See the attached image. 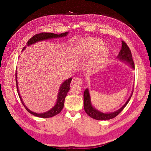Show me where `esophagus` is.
Here are the masks:
<instances>
[{
  "label": "esophagus",
  "instance_id": "34e87169",
  "mask_svg": "<svg viewBox=\"0 0 151 151\" xmlns=\"http://www.w3.org/2000/svg\"><path fill=\"white\" fill-rule=\"evenodd\" d=\"M72 82L77 84H82L83 83V80H82V79L80 78V77H76V78H74L72 80Z\"/></svg>",
  "mask_w": 151,
  "mask_h": 151
}]
</instances>
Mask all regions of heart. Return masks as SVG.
Segmentation results:
<instances>
[{
    "instance_id": "1",
    "label": "heart",
    "mask_w": 151,
    "mask_h": 151,
    "mask_svg": "<svg viewBox=\"0 0 151 151\" xmlns=\"http://www.w3.org/2000/svg\"><path fill=\"white\" fill-rule=\"evenodd\" d=\"M103 47V43L101 40L95 38L84 39L80 42L79 45V53L84 56L89 55L101 49ZM108 50L106 48H102L99 53L97 61L94 63V68L98 69L101 65L104 59L107 56Z\"/></svg>"
}]
</instances>
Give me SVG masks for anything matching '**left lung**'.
<instances>
[{
  "label": "left lung",
  "mask_w": 151,
  "mask_h": 151,
  "mask_svg": "<svg viewBox=\"0 0 151 151\" xmlns=\"http://www.w3.org/2000/svg\"><path fill=\"white\" fill-rule=\"evenodd\" d=\"M122 49L120 50V51L119 52V54L117 57V58L119 59V60L127 62L128 64L130 65L132 68H135V65H134V62L133 61V58H132V53L129 47H128V45L126 44V43L123 41H122ZM132 93H133V91L130 95V96L129 98L128 99L127 102L125 103V104L123 106L120 108L118 110L114 111L112 113H102L101 111H98V109H96L93 106L92 104H91V98H90V94L88 89H86L84 91V110L86 113L88 114V115L91 117L94 118L95 120H109V119H112V118L116 117L118 114H119L123 109L124 108L128 103L129 102L130 99L132 97Z\"/></svg>",
  "instance_id": "left-lung-1"
}]
</instances>
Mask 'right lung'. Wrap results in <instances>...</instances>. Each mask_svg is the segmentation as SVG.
<instances>
[{
    "label": "right lung",
    "mask_w": 151,
    "mask_h": 151,
    "mask_svg": "<svg viewBox=\"0 0 151 151\" xmlns=\"http://www.w3.org/2000/svg\"><path fill=\"white\" fill-rule=\"evenodd\" d=\"M68 34V32H65V33H61L60 35L57 34H54L52 33H41L39 34H36L33 37L31 38L28 41V43H27V46H29L31 45H33L36 42H40V41H43L45 40H48V39H52V38H60V37H64V36H67ZM26 47H24L22 48V50H24ZM17 69V68H16ZM72 78H69L65 81L60 86V88L59 89V92L58 93V96L57 99V103L52 108L50 109L49 111L45 112L43 113H36L35 112L31 111V110L27 108L25 104H24L23 101H22V98L21 97V95L19 91V89H18V85H17V70L16 71V86H17V91L18 95H19V97L21 99V101L24 105V108L26 109V110L28 111L29 113L33 115L34 116H38L40 118H50L52 117L55 115H57L59 113H60L63 108V105H64V101H65V98L67 94V93L70 89V84L71 83Z\"/></svg>",
    "instance_id": "obj_1"
}]
</instances>
